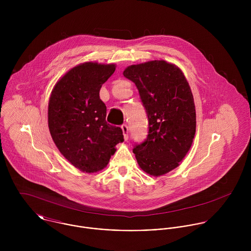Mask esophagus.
<instances>
[{
	"label": "esophagus",
	"instance_id": "1",
	"mask_svg": "<svg viewBox=\"0 0 251 251\" xmlns=\"http://www.w3.org/2000/svg\"><path fill=\"white\" fill-rule=\"evenodd\" d=\"M121 127H122V130H123V133H124L125 140H127L128 139V126L126 124H124V125L121 126Z\"/></svg>",
	"mask_w": 251,
	"mask_h": 251
}]
</instances>
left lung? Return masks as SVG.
<instances>
[{
  "mask_svg": "<svg viewBox=\"0 0 251 251\" xmlns=\"http://www.w3.org/2000/svg\"><path fill=\"white\" fill-rule=\"evenodd\" d=\"M123 74L136 85L148 117L147 138L134 144L133 152L146 173L161 176L179 166L195 135L190 87L179 68L165 61L133 65Z\"/></svg>",
  "mask_w": 251,
  "mask_h": 251,
  "instance_id": "obj_1",
  "label": "left lung"
}]
</instances>
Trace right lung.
<instances>
[{
	"label": "right lung",
	"mask_w": 251,
	"mask_h": 251,
	"mask_svg": "<svg viewBox=\"0 0 251 251\" xmlns=\"http://www.w3.org/2000/svg\"><path fill=\"white\" fill-rule=\"evenodd\" d=\"M115 65L85 63L67 72L55 85L48 105V126L54 143L83 172L103 169L124 141L121 127L106 122L100 91Z\"/></svg>",
	"instance_id": "add662e5"
}]
</instances>
